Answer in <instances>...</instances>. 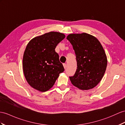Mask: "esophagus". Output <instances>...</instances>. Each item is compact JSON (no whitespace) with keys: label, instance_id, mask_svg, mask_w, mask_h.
<instances>
[{"label":"esophagus","instance_id":"obj_1","mask_svg":"<svg viewBox=\"0 0 125 125\" xmlns=\"http://www.w3.org/2000/svg\"><path fill=\"white\" fill-rule=\"evenodd\" d=\"M63 67H64V68L65 69H66V68H67V64L66 63H63Z\"/></svg>","mask_w":125,"mask_h":125}]
</instances>
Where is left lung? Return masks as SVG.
<instances>
[{"mask_svg": "<svg viewBox=\"0 0 125 125\" xmlns=\"http://www.w3.org/2000/svg\"><path fill=\"white\" fill-rule=\"evenodd\" d=\"M67 39L73 45L77 66L74 76L69 77L71 83L82 90L92 89L102 80L107 65L102 45L96 38L86 33L71 34Z\"/></svg>", "mask_w": 125, "mask_h": 125, "instance_id": "obj_1", "label": "left lung"}]
</instances>
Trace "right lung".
I'll list each match as a JSON object with an SVG mask.
<instances>
[{"label":"right lung","instance_id":"1","mask_svg":"<svg viewBox=\"0 0 125 125\" xmlns=\"http://www.w3.org/2000/svg\"><path fill=\"white\" fill-rule=\"evenodd\" d=\"M65 38L61 33L50 32L32 39L27 44L23 59V69L27 82L41 92L51 89L65 71L55 51L57 44Z\"/></svg>","mask_w":125,"mask_h":125}]
</instances>
